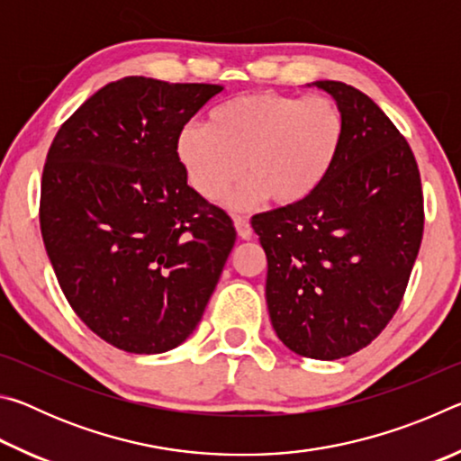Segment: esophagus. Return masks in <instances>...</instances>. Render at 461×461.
I'll list each match as a JSON object with an SVG mask.
<instances>
[{
    "label": "esophagus",
    "mask_w": 461,
    "mask_h": 461,
    "mask_svg": "<svg viewBox=\"0 0 461 461\" xmlns=\"http://www.w3.org/2000/svg\"><path fill=\"white\" fill-rule=\"evenodd\" d=\"M233 223H236V231H238V236L241 238V240H249L252 238V225H249V221L246 220V217H241V215H236L233 217Z\"/></svg>",
    "instance_id": "esophagus-1"
}]
</instances>
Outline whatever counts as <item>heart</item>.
<instances>
[{
    "instance_id": "heart-1",
    "label": "heart",
    "mask_w": 461,
    "mask_h": 461,
    "mask_svg": "<svg viewBox=\"0 0 461 461\" xmlns=\"http://www.w3.org/2000/svg\"><path fill=\"white\" fill-rule=\"evenodd\" d=\"M343 138L338 101L260 91L215 107L209 126L186 123L176 136V156L203 199L221 197L244 173L230 207L248 209L267 197L294 205L330 176Z\"/></svg>"
}]
</instances>
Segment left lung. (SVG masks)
<instances>
[{
  "label": "left lung",
  "instance_id": "8db88e82",
  "mask_svg": "<svg viewBox=\"0 0 461 461\" xmlns=\"http://www.w3.org/2000/svg\"><path fill=\"white\" fill-rule=\"evenodd\" d=\"M346 120L338 162L305 201L258 213L267 303L294 354L339 360L376 339L399 309L423 240V189L411 146L352 85L317 81Z\"/></svg>",
  "mask_w": 461,
  "mask_h": 461
}]
</instances>
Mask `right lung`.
<instances>
[{
	"instance_id": "obj_1",
	"label": "right lung",
	"mask_w": 461,
	"mask_h": 461,
	"mask_svg": "<svg viewBox=\"0 0 461 461\" xmlns=\"http://www.w3.org/2000/svg\"><path fill=\"white\" fill-rule=\"evenodd\" d=\"M223 87L126 77L59 128L41 185L46 254L77 317L130 354L201 321L236 228L186 185L176 136Z\"/></svg>"
}]
</instances>
